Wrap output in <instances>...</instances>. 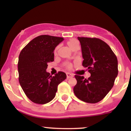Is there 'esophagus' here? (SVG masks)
Wrapping results in <instances>:
<instances>
[{
  "label": "esophagus",
  "instance_id": "34e87169",
  "mask_svg": "<svg viewBox=\"0 0 131 131\" xmlns=\"http://www.w3.org/2000/svg\"><path fill=\"white\" fill-rule=\"evenodd\" d=\"M73 76H74V75H73V74H71V73H67V79H69V78H73Z\"/></svg>",
  "mask_w": 131,
  "mask_h": 131
}]
</instances>
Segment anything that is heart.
I'll list each match as a JSON object with an SVG mask.
<instances>
[{
    "label": "heart",
    "instance_id": "heart-1",
    "mask_svg": "<svg viewBox=\"0 0 131 131\" xmlns=\"http://www.w3.org/2000/svg\"><path fill=\"white\" fill-rule=\"evenodd\" d=\"M67 44L68 45V46L70 47L73 50V49L76 47L79 46V43H78V42L77 41V40H76V39H69L67 41ZM58 48V47H57L56 49H55V52H57ZM66 67H67L68 69H71L72 67V65H71V64H70V63H67V65H66Z\"/></svg>",
    "mask_w": 131,
    "mask_h": 131
}]
</instances>
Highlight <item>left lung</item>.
Masks as SVG:
<instances>
[{"instance_id": "8db88e82", "label": "left lung", "mask_w": 131, "mask_h": 131, "mask_svg": "<svg viewBox=\"0 0 131 131\" xmlns=\"http://www.w3.org/2000/svg\"><path fill=\"white\" fill-rule=\"evenodd\" d=\"M81 43L82 66L91 76L85 79L75 75L77 84L73 91L82 101L95 103L101 101L112 89L118 73V60L110 46L96 37H78Z\"/></svg>"}]
</instances>
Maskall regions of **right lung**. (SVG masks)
Returning a JSON list of instances; mask_svg holds the SVG:
<instances>
[{
  "instance_id": "right-lung-1",
  "label": "right lung",
  "mask_w": 131,
  "mask_h": 131,
  "mask_svg": "<svg viewBox=\"0 0 131 131\" xmlns=\"http://www.w3.org/2000/svg\"><path fill=\"white\" fill-rule=\"evenodd\" d=\"M63 37L39 36L21 51L18 63L19 82L28 98L37 104H46L55 97L60 83L67 78L64 72L52 76L46 71L54 61L55 48Z\"/></svg>"
}]
</instances>
